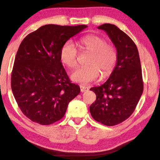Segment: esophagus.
I'll return each mask as SVG.
<instances>
[{"mask_svg": "<svg viewBox=\"0 0 160 160\" xmlns=\"http://www.w3.org/2000/svg\"><path fill=\"white\" fill-rule=\"evenodd\" d=\"M80 89H81V92H84L88 90V88L86 87H84V86H81Z\"/></svg>", "mask_w": 160, "mask_h": 160, "instance_id": "obj_1", "label": "esophagus"}]
</instances>
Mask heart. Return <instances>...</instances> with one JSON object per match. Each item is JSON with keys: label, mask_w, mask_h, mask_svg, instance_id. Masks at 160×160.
I'll list each match as a JSON object with an SVG mask.
<instances>
[{"label": "heart", "mask_w": 160, "mask_h": 160, "mask_svg": "<svg viewBox=\"0 0 160 160\" xmlns=\"http://www.w3.org/2000/svg\"><path fill=\"white\" fill-rule=\"evenodd\" d=\"M84 52L89 53L87 64L88 66L80 68L71 74L73 82L86 84L95 82L101 73L105 78L111 73L117 60V54L114 47L106 43L104 38L95 35H89L78 41ZM77 50L71 41H68L60 50V60L70 68L77 65Z\"/></svg>", "instance_id": "obj_1"}]
</instances>
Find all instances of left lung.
<instances>
[{
	"label": "left lung",
	"instance_id": "1",
	"mask_svg": "<svg viewBox=\"0 0 160 160\" xmlns=\"http://www.w3.org/2000/svg\"><path fill=\"white\" fill-rule=\"evenodd\" d=\"M104 30L114 44L117 60L114 69L103 84L90 89L96 100L89 107L93 119L113 126L128 119L135 111L143 91L141 61L136 45L114 25L98 27Z\"/></svg>",
	"mask_w": 160,
	"mask_h": 160
}]
</instances>
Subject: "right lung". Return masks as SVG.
<instances>
[{
  "instance_id": "add662e5",
  "label": "right lung",
  "mask_w": 160,
  "mask_h": 160,
  "mask_svg": "<svg viewBox=\"0 0 160 160\" xmlns=\"http://www.w3.org/2000/svg\"><path fill=\"white\" fill-rule=\"evenodd\" d=\"M87 25H46L28 34L19 45L12 73V89L22 112L48 125L64 117L68 103L80 93L62 66L60 50Z\"/></svg>"
}]
</instances>
